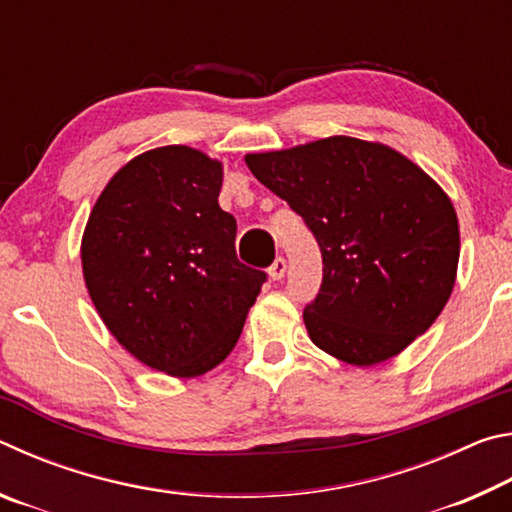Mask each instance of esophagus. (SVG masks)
<instances>
[{
    "instance_id": "34e87169",
    "label": "esophagus",
    "mask_w": 512,
    "mask_h": 512,
    "mask_svg": "<svg viewBox=\"0 0 512 512\" xmlns=\"http://www.w3.org/2000/svg\"><path fill=\"white\" fill-rule=\"evenodd\" d=\"M284 273H287V259L284 257H275V262L268 268V275L273 277V280H282Z\"/></svg>"
}]
</instances>
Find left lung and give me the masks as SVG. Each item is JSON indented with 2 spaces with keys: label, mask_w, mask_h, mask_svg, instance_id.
Segmentation results:
<instances>
[{
  "label": "left lung",
  "mask_w": 512,
  "mask_h": 512,
  "mask_svg": "<svg viewBox=\"0 0 512 512\" xmlns=\"http://www.w3.org/2000/svg\"><path fill=\"white\" fill-rule=\"evenodd\" d=\"M248 169L302 216L323 255L309 339L352 366L400 354L454 289L458 219L420 167L384 144L327 137L250 153Z\"/></svg>",
  "instance_id": "left-lung-1"
}]
</instances>
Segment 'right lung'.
<instances>
[{
    "label": "right lung",
    "instance_id": "obj_1",
    "mask_svg": "<svg viewBox=\"0 0 512 512\" xmlns=\"http://www.w3.org/2000/svg\"><path fill=\"white\" fill-rule=\"evenodd\" d=\"M221 183V162L162 146L112 176L85 225L83 275L103 323L135 359L173 377L228 357L268 277L237 259Z\"/></svg>",
    "mask_w": 512,
    "mask_h": 512
}]
</instances>
